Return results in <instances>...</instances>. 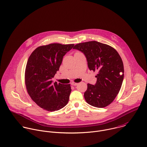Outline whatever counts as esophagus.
Returning a JSON list of instances; mask_svg holds the SVG:
<instances>
[{
	"mask_svg": "<svg viewBox=\"0 0 147 147\" xmlns=\"http://www.w3.org/2000/svg\"><path fill=\"white\" fill-rule=\"evenodd\" d=\"M71 84L73 85V86H76V85L78 84V83H76V82H72V83H71Z\"/></svg>",
	"mask_w": 147,
	"mask_h": 147,
	"instance_id": "obj_1",
	"label": "esophagus"
}]
</instances>
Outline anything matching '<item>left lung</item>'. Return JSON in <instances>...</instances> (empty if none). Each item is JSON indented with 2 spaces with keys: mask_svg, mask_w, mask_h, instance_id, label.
Instances as JSON below:
<instances>
[{
  "mask_svg": "<svg viewBox=\"0 0 147 147\" xmlns=\"http://www.w3.org/2000/svg\"><path fill=\"white\" fill-rule=\"evenodd\" d=\"M73 49L84 55L90 70L98 72L95 84H87L84 94L86 101L96 107L108 106L118 94L123 79V64L119 55L111 47L95 41L76 44Z\"/></svg>",
  "mask_w": 147,
  "mask_h": 147,
  "instance_id": "left-lung-1",
  "label": "left lung"
}]
</instances>
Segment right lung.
<instances>
[{"instance_id":"right-lung-1","label":"right lung","mask_w":147,"mask_h":147,"mask_svg":"<svg viewBox=\"0 0 147 147\" xmlns=\"http://www.w3.org/2000/svg\"><path fill=\"white\" fill-rule=\"evenodd\" d=\"M74 44H51L36 48L31 54L25 69V84L32 100L49 111L64 107L71 92L70 84H57L52 80L59 70L63 56Z\"/></svg>"}]
</instances>
